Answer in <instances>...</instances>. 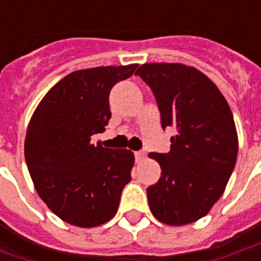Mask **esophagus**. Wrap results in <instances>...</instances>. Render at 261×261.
Instances as JSON below:
<instances>
[{
  "label": "esophagus",
  "mask_w": 261,
  "mask_h": 261,
  "mask_svg": "<svg viewBox=\"0 0 261 261\" xmlns=\"http://www.w3.org/2000/svg\"><path fill=\"white\" fill-rule=\"evenodd\" d=\"M144 158H145V152H144V151H137V152H136V161H137V162H141Z\"/></svg>",
  "instance_id": "1"
}]
</instances>
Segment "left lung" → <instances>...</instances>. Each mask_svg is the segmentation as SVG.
Returning a JSON list of instances; mask_svg holds the SVG:
<instances>
[{
    "mask_svg": "<svg viewBox=\"0 0 261 261\" xmlns=\"http://www.w3.org/2000/svg\"><path fill=\"white\" fill-rule=\"evenodd\" d=\"M152 89L162 128L173 127L168 153L151 152L161 165L158 183L147 189L153 217L164 224H192L222 196L238 156V134L229 105L198 69L152 63L136 71Z\"/></svg>",
    "mask_w": 261,
    "mask_h": 261,
    "instance_id": "obj_1",
    "label": "left lung"
}]
</instances>
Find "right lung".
Here are the masks:
<instances>
[{"instance_id": "add662e5", "label": "right lung", "mask_w": 261, "mask_h": 261, "mask_svg": "<svg viewBox=\"0 0 261 261\" xmlns=\"http://www.w3.org/2000/svg\"><path fill=\"white\" fill-rule=\"evenodd\" d=\"M138 64L71 72L46 93L32 116L25 159L37 194L59 218L92 228L114 217L131 180L134 153L93 145L112 117L109 95Z\"/></svg>"}]
</instances>
